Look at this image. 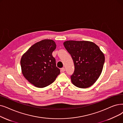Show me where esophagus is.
Returning <instances> with one entry per match:
<instances>
[{
	"label": "esophagus",
	"instance_id": "obj_1",
	"mask_svg": "<svg viewBox=\"0 0 123 123\" xmlns=\"http://www.w3.org/2000/svg\"><path fill=\"white\" fill-rule=\"evenodd\" d=\"M61 71L62 72H64V71H65V69L64 68H62L61 69Z\"/></svg>",
	"mask_w": 123,
	"mask_h": 123
}]
</instances>
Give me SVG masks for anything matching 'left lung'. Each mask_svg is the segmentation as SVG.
I'll list each match as a JSON object with an SVG mask.
<instances>
[{
    "label": "left lung",
    "instance_id": "1",
    "mask_svg": "<svg viewBox=\"0 0 123 123\" xmlns=\"http://www.w3.org/2000/svg\"><path fill=\"white\" fill-rule=\"evenodd\" d=\"M74 64L72 83L79 88L92 86L102 72L105 58L98 46L89 41H67L63 43Z\"/></svg>",
    "mask_w": 123,
    "mask_h": 123
}]
</instances>
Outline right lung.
<instances>
[{"mask_svg":"<svg viewBox=\"0 0 123 123\" xmlns=\"http://www.w3.org/2000/svg\"><path fill=\"white\" fill-rule=\"evenodd\" d=\"M56 47L54 41L42 40L31 46L21 58L24 77L37 87L43 88L51 84L60 73L52 56Z\"/></svg>","mask_w":123,"mask_h":123,"instance_id":"right-lung-1","label":"right lung"}]
</instances>
